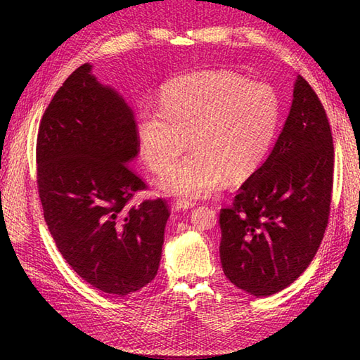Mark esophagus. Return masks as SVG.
<instances>
[{
	"label": "esophagus",
	"instance_id": "obj_1",
	"mask_svg": "<svg viewBox=\"0 0 360 360\" xmlns=\"http://www.w3.org/2000/svg\"><path fill=\"white\" fill-rule=\"evenodd\" d=\"M196 202L195 201H188V200H176L173 202V209L174 210H186V209H192Z\"/></svg>",
	"mask_w": 360,
	"mask_h": 360
}]
</instances>
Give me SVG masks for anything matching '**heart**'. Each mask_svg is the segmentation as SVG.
I'll return each instance as SVG.
<instances>
[{"mask_svg": "<svg viewBox=\"0 0 360 360\" xmlns=\"http://www.w3.org/2000/svg\"><path fill=\"white\" fill-rule=\"evenodd\" d=\"M281 101L271 83L231 70L202 71L168 82L159 108L142 105L136 137L142 158L162 173L186 146L193 151L168 170L160 187L186 200L215 193L224 182L250 174L277 137Z\"/></svg>", "mask_w": 360, "mask_h": 360, "instance_id": "obj_1", "label": "heart"}]
</instances>
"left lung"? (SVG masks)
Instances as JSON below:
<instances>
[{
	"mask_svg": "<svg viewBox=\"0 0 360 360\" xmlns=\"http://www.w3.org/2000/svg\"><path fill=\"white\" fill-rule=\"evenodd\" d=\"M334 147L322 102L302 75L275 147L219 212L226 277L255 297L288 288L323 240L333 192Z\"/></svg>",
	"mask_w": 360,
	"mask_h": 360,
	"instance_id": "1",
	"label": "left lung"
}]
</instances>
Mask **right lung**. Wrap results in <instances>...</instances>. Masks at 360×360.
<instances>
[{
    "label": "right lung",
    "mask_w": 360,
    "mask_h": 360,
    "mask_svg": "<svg viewBox=\"0 0 360 360\" xmlns=\"http://www.w3.org/2000/svg\"><path fill=\"white\" fill-rule=\"evenodd\" d=\"M77 68L46 108L37 137L44 221L66 263L102 292L125 297L156 277L170 210L162 198L129 205L147 184L134 114L122 96Z\"/></svg>",
    "instance_id": "right-lung-1"
}]
</instances>
